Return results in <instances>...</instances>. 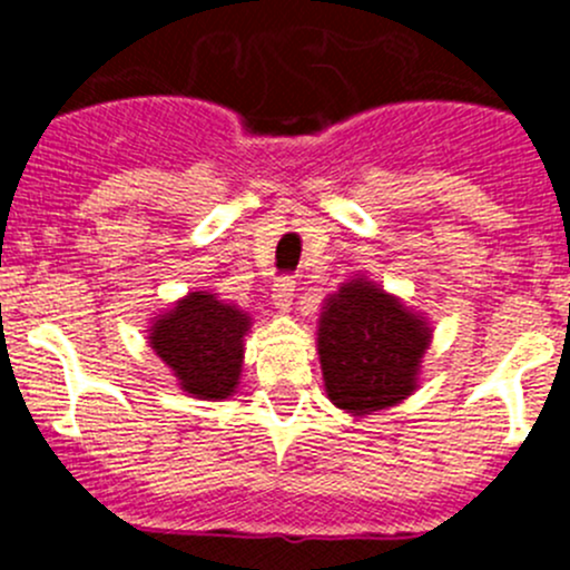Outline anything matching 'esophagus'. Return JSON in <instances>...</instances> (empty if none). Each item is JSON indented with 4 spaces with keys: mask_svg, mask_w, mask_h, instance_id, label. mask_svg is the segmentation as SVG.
Masks as SVG:
<instances>
[{
    "mask_svg": "<svg viewBox=\"0 0 570 570\" xmlns=\"http://www.w3.org/2000/svg\"><path fill=\"white\" fill-rule=\"evenodd\" d=\"M292 297H295V281H292L289 275H284V278L275 281V284H273V303H275V308L286 312V308L292 306Z\"/></svg>",
    "mask_w": 570,
    "mask_h": 570,
    "instance_id": "34e87169",
    "label": "esophagus"
}]
</instances>
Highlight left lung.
Here are the masks:
<instances>
[{
    "mask_svg": "<svg viewBox=\"0 0 570 570\" xmlns=\"http://www.w3.org/2000/svg\"><path fill=\"white\" fill-rule=\"evenodd\" d=\"M430 327L392 295L353 281L327 301L320 320V364L327 396L350 413H370L416 389Z\"/></svg>",
    "mask_w": 570,
    "mask_h": 570,
    "instance_id": "1",
    "label": "left lung"
}]
</instances>
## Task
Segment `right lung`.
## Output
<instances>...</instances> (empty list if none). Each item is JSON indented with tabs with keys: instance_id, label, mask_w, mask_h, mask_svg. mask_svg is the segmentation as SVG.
<instances>
[{
	"instance_id": "1",
	"label": "right lung",
	"mask_w": 570,
	"mask_h": 570,
	"mask_svg": "<svg viewBox=\"0 0 570 570\" xmlns=\"http://www.w3.org/2000/svg\"><path fill=\"white\" fill-rule=\"evenodd\" d=\"M250 320L209 292H193L151 327V347L174 370L184 392L226 400L237 389L243 336Z\"/></svg>"
}]
</instances>
